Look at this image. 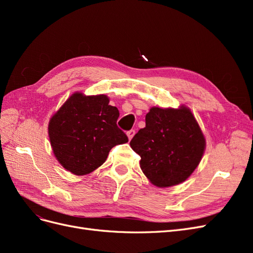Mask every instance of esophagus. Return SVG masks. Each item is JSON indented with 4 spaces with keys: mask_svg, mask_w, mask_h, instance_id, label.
Wrapping results in <instances>:
<instances>
[{
    "mask_svg": "<svg viewBox=\"0 0 253 253\" xmlns=\"http://www.w3.org/2000/svg\"><path fill=\"white\" fill-rule=\"evenodd\" d=\"M135 129H129V131H127L126 132V135H127V137H128V139L129 140H131L132 138H133V137H134V135H135Z\"/></svg>",
    "mask_w": 253,
    "mask_h": 253,
    "instance_id": "obj_1",
    "label": "esophagus"
}]
</instances>
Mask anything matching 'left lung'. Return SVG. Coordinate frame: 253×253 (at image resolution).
Here are the masks:
<instances>
[{
    "label": "left lung",
    "instance_id": "1",
    "mask_svg": "<svg viewBox=\"0 0 253 253\" xmlns=\"http://www.w3.org/2000/svg\"><path fill=\"white\" fill-rule=\"evenodd\" d=\"M140 156V168L150 181L166 188L185 181L200 164L205 137L191 111L152 108L145 127L129 142Z\"/></svg>",
    "mask_w": 253,
    "mask_h": 253
}]
</instances>
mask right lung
<instances>
[{"label":"right lung","mask_w":253,"mask_h":253,"mask_svg":"<svg viewBox=\"0 0 253 253\" xmlns=\"http://www.w3.org/2000/svg\"><path fill=\"white\" fill-rule=\"evenodd\" d=\"M105 95L76 93L51 117L50 144L58 162L76 175L96 170L117 144L128 141L117 126L119 111Z\"/></svg>","instance_id":"1"}]
</instances>
